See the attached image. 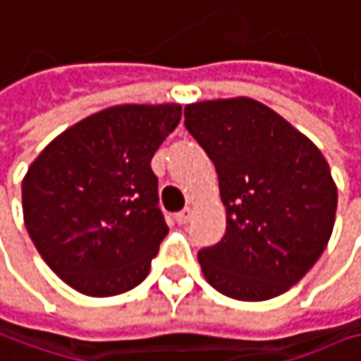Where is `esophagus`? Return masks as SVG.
Masks as SVG:
<instances>
[{"label":"esophagus","instance_id":"obj_1","mask_svg":"<svg viewBox=\"0 0 361 361\" xmlns=\"http://www.w3.org/2000/svg\"><path fill=\"white\" fill-rule=\"evenodd\" d=\"M192 216H194V210H192V208H183L180 214H176V220H178V224H188V222L192 220Z\"/></svg>","mask_w":361,"mask_h":361}]
</instances>
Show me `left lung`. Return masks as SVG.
<instances>
[{"mask_svg":"<svg viewBox=\"0 0 361 361\" xmlns=\"http://www.w3.org/2000/svg\"><path fill=\"white\" fill-rule=\"evenodd\" d=\"M185 129L208 153L226 234L197 260L214 289L238 301L289 290L331 238L337 185L317 145L271 106L236 97L185 104Z\"/></svg>","mask_w":361,"mask_h":361,"instance_id":"8db88e82","label":"left lung"}]
</instances>
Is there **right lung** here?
<instances>
[{
  "mask_svg": "<svg viewBox=\"0 0 361 361\" xmlns=\"http://www.w3.org/2000/svg\"><path fill=\"white\" fill-rule=\"evenodd\" d=\"M180 118L178 102L109 106L62 131L27 167V234L68 287L113 297L147 276L169 230L151 159Z\"/></svg>",
  "mask_w": 361,
  "mask_h": 361,
  "instance_id": "obj_1",
  "label": "right lung"
}]
</instances>
